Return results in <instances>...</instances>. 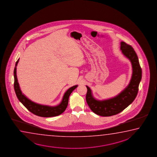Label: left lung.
Masks as SVG:
<instances>
[{
	"mask_svg": "<svg viewBox=\"0 0 157 157\" xmlns=\"http://www.w3.org/2000/svg\"><path fill=\"white\" fill-rule=\"evenodd\" d=\"M120 49L122 54L130 61L132 68L131 78L127 87L114 97L101 101L94 97L90 88L86 86V101L91 110L100 116L110 117L117 114L130 105L137 95L142 78V69L138 56L133 48L124 42L120 43Z\"/></svg>",
	"mask_w": 157,
	"mask_h": 157,
	"instance_id": "1",
	"label": "left lung"
}]
</instances>
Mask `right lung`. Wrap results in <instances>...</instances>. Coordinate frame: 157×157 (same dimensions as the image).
<instances>
[{
    "instance_id": "obj_1",
    "label": "right lung",
    "mask_w": 157,
    "mask_h": 157,
    "mask_svg": "<svg viewBox=\"0 0 157 157\" xmlns=\"http://www.w3.org/2000/svg\"><path fill=\"white\" fill-rule=\"evenodd\" d=\"M19 59L16 61L15 67L13 71V76H14V90L16 93V96L24 106L27 109L31 112L33 114L37 115L41 117H53L58 116L62 114L67 109L69 102V98L71 93L74 90L78 85H75L69 88L64 93L63 97L62 98L61 102L58 105L56 106H49L46 105H43L40 104L36 103L34 101H32L28 98L25 95L22 93L20 86H19L18 80L16 75V67L17 63H19Z\"/></svg>"
}]
</instances>
